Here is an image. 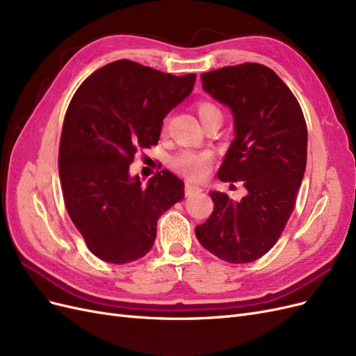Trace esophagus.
<instances>
[{"mask_svg": "<svg viewBox=\"0 0 356 356\" xmlns=\"http://www.w3.org/2000/svg\"><path fill=\"white\" fill-rule=\"evenodd\" d=\"M199 191H202V187H199L196 184H191V182H187L186 184V196H191Z\"/></svg>", "mask_w": 356, "mask_h": 356, "instance_id": "esophagus-1", "label": "esophagus"}]
</instances>
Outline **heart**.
<instances>
[{
  "label": "heart",
  "instance_id": "heart-1",
  "mask_svg": "<svg viewBox=\"0 0 356 356\" xmlns=\"http://www.w3.org/2000/svg\"><path fill=\"white\" fill-rule=\"evenodd\" d=\"M196 113L200 120H207L211 115H221L218 106L208 101H200L196 104ZM212 157L209 153H193V152H182L172 159V166H174L182 175H186L190 179H203L209 174Z\"/></svg>",
  "mask_w": 356,
  "mask_h": 356
}]
</instances>
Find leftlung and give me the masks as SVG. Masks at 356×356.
<instances>
[{"instance_id":"1","label":"left lung","mask_w":356,"mask_h":356,"mask_svg":"<svg viewBox=\"0 0 356 356\" xmlns=\"http://www.w3.org/2000/svg\"><path fill=\"white\" fill-rule=\"evenodd\" d=\"M204 92L230 106L234 139L218 170L242 181L239 202L211 191L213 212L196 238L221 260L255 261L281 238L296 207L307 160V126L288 86L261 63L246 62L200 75Z\"/></svg>"}]
</instances>
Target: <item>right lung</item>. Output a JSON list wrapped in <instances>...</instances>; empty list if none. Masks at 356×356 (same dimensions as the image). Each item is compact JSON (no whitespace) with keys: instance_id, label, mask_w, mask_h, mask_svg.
<instances>
[{"instance_id":"right-lung-1","label":"right lung","mask_w":356,"mask_h":356,"mask_svg":"<svg viewBox=\"0 0 356 356\" xmlns=\"http://www.w3.org/2000/svg\"><path fill=\"white\" fill-rule=\"evenodd\" d=\"M134 60H115L86 79L68 105L59 178L70 218L90 252L126 264L154 243L160 215L184 197V182L161 170L144 186L129 175L138 149L159 143L166 114L195 88Z\"/></svg>"}]
</instances>
